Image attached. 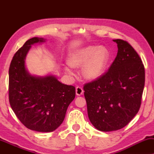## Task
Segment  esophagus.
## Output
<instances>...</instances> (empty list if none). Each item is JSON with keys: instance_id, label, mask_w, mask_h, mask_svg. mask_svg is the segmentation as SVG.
Instances as JSON below:
<instances>
[{"instance_id": "obj_1", "label": "esophagus", "mask_w": 154, "mask_h": 154, "mask_svg": "<svg viewBox=\"0 0 154 154\" xmlns=\"http://www.w3.org/2000/svg\"><path fill=\"white\" fill-rule=\"evenodd\" d=\"M75 93H76L78 96H80L81 95V94H83V88L80 87V86H78V87H76V88H75Z\"/></svg>"}]
</instances>
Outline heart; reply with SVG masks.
<instances>
[{
  "label": "heart",
  "instance_id": "1",
  "mask_svg": "<svg viewBox=\"0 0 154 154\" xmlns=\"http://www.w3.org/2000/svg\"><path fill=\"white\" fill-rule=\"evenodd\" d=\"M110 60V53L107 48L103 46H88L70 54L68 63L72 67H82V74L88 80H95L100 78ZM64 71L73 75L71 67L65 66Z\"/></svg>",
  "mask_w": 154,
  "mask_h": 154
}]
</instances>
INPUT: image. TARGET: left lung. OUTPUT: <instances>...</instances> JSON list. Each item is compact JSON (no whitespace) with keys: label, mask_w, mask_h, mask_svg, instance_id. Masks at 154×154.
I'll list each match as a JSON object with an SVG mask.
<instances>
[{"label":"left lung","mask_w":154,"mask_h":154,"mask_svg":"<svg viewBox=\"0 0 154 154\" xmlns=\"http://www.w3.org/2000/svg\"><path fill=\"white\" fill-rule=\"evenodd\" d=\"M118 53L108 71L83 86L88 114L97 129L120 130L140 110L145 83L142 61L127 41L116 39Z\"/></svg>","instance_id":"1"}]
</instances>
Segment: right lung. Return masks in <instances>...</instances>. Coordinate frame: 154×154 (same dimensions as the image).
Masks as SVG:
<instances>
[{
  "instance_id": "add662e5",
  "label": "right lung",
  "mask_w": 154,
  "mask_h": 154,
  "mask_svg": "<svg viewBox=\"0 0 154 154\" xmlns=\"http://www.w3.org/2000/svg\"><path fill=\"white\" fill-rule=\"evenodd\" d=\"M45 41L43 38H32L14 54L9 68V102L25 127L48 132L62 123L67 108L75 98V90L53 75L36 77L26 71L25 59L31 45Z\"/></svg>"
}]
</instances>
